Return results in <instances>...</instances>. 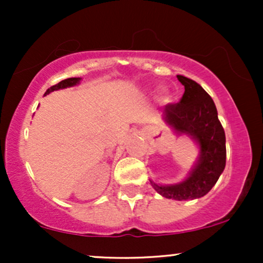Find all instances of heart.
<instances>
[{"label": "heart", "mask_w": 263, "mask_h": 263, "mask_svg": "<svg viewBox=\"0 0 263 263\" xmlns=\"http://www.w3.org/2000/svg\"><path fill=\"white\" fill-rule=\"evenodd\" d=\"M162 98H165V96H164V95H163V96H162Z\"/></svg>", "instance_id": "heart-1"}]
</instances>
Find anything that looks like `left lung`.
<instances>
[{
	"label": "left lung",
	"instance_id": "8db88e82",
	"mask_svg": "<svg viewBox=\"0 0 263 263\" xmlns=\"http://www.w3.org/2000/svg\"><path fill=\"white\" fill-rule=\"evenodd\" d=\"M177 78L185 90L178 104L164 107L163 120L177 135L188 136L198 144L199 157L182 182L163 185L151 180V184L162 197L180 201L204 197L215 185L225 170L226 140L209 93L189 78Z\"/></svg>",
	"mask_w": 263,
	"mask_h": 263
}]
</instances>
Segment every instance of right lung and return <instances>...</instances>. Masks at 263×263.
<instances>
[{"label": "right lung", "instance_id": "1", "mask_svg": "<svg viewBox=\"0 0 263 263\" xmlns=\"http://www.w3.org/2000/svg\"><path fill=\"white\" fill-rule=\"evenodd\" d=\"M81 78H69V79H65V80H62L60 83L57 84V85H54L52 87H49V89L45 91L44 95H48V93L55 91V90H60V89H66V87H71V86H75L78 85V84L80 83Z\"/></svg>", "mask_w": 263, "mask_h": 263}]
</instances>
